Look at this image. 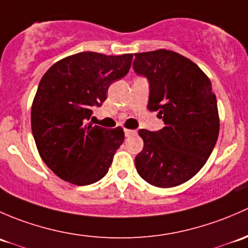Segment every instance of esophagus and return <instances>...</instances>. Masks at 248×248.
Masks as SVG:
<instances>
[{"label":"esophagus","mask_w":248,"mask_h":248,"mask_svg":"<svg viewBox=\"0 0 248 248\" xmlns=\"http://www.w3.org/2000/svg\"><path fill=\"white\" fill-rule=\"evenodd\" d=\"M124 132H125V136H126V137H130V136H132V135L137 134L136 130H130V129H125Z\"/></svg>","instance_id":"34e87169"}]
</instances>
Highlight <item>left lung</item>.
Returning <instances> with one entry per match:
<instances>
[{
    "label": "left lung",
    "instance_id": "8db88e82",
    "mask_svg": "<svg viewBox=\"0 0 248 248\" xmlns=\"http://www.w3.org/2000/svg\"><path fill=\"white\" fill-rule=\"evenodd\" d=\"M134 70L149 80L148 109L165 126L141 129L139 174L156 187H174L195 177L210 156L219 131L216 95L196 63L170 50L135 53Z\"/></svg>",
    "mask_w": 248,
    "mask_h": 248
}]
</instances>
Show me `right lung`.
Returning <instances> with one entry per match:
<instances>
[{
	"instance_id": "right-lung-1",
	"label": "right lung",
	"mask_w": 248,
	"mask_h": 248,
	"mask_svg": "<svg viewBox=\"0 0 248 248\" xmlns=\"http://www.w3.org/2000/svg\"><path fill=\"white\" fill-rule=\"evenodd\" d=\"M132 53H75L58 61L40 80L31 108V125L40 157L57 177L74 185L106 175L124 141L123 127L88 122L92 108L106 100L113 81L124 78Z\"/></svg>"
}]
</instances>
